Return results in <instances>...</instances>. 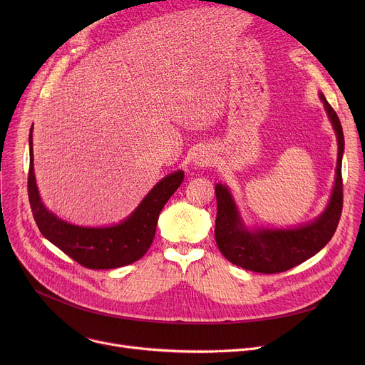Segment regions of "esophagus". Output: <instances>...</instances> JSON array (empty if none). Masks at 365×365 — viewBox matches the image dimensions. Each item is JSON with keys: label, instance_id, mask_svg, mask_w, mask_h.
Returning a JSON list of instances; mask_svg holds the SVG:
<instances>
[{"label": "esophagus", "instance_id": "34e87169", "mask_svg": "<svg viewBox=\"0 0 365 365\" xmlns=\"http://www.w3.org/2000/svg\"><path fill=\"white\" fill-rule=\"evenodd\" d=\"M194 163H195V165H198V167H208V165H212V164H213V155H212V152L207 150L205 148L198 149V152L195 153V157H194Z\"/></svg>", "mask_w": 365, "mask_h": 365}]
</instances>
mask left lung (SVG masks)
Instances as JSON below:
<instances>
[{"label": "left lung", "mask_w": 365, "mask_h": 365, "mask_svg": "<svg viewBox=\"0 0 365 365\" xmlns=\"http://www.w3.org/2000/svg\"><path fill=\"white\" fill-rule=\"evenodd\" d=\"M319 98L327 110L337 138V168L331 198L327 208L314 222L293 229H248L241 220L237 204L227 186L216 185L217 216L215 237L220 253L237 266L260 274L289 271L315 256L334 235L343 207L341 157L344 138L336 110L324 98Z\"/></svg>", "instance_id": "1"}]
</instances>
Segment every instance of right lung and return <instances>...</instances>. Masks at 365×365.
Here are the masks:
<instances>
[{
	"label": "right lung",
	"mask_w": 365,
	"mask_h": 365,
	"mask_svg": "<svg viewBox=\"0 0 365 365\" xmlns=\"http://www.w3.org/2000/svg\"><path fill=\"white\" fill-rule=\"evenodd\" d=\"M185 173H171L153 186L138 208L121 223L106 227H84L68 223L44 207L34 175L32 128L29 133L28 195L35 223L57 248L88 269H113L143 257L157 232L160 213L182 185Z\"/></svg>",
	"instance_id": "1"
}]
</instances>
